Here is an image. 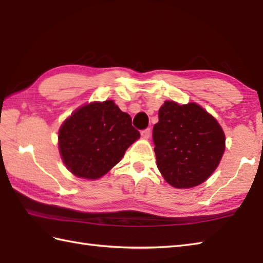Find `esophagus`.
<instances>
[{
  "instance_id": "esophagus-1",
  "label": "esophagus",
  "mask_w": 263,
  "mask_h": 263,
  "mask_svg": "<svg viewBox=\"0 0 263 263\" xmlns=\"http://www.w3.org/2000/svg\"><path fill=\"white\" fill-rule=\"evenodd\" d=\"M150 133H152V130H150V128L148 127V128H146V130L141 131V136H142L143 139H149L150 138Z\"/></svg>"
}]
</instances>
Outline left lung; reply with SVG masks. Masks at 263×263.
Returning a JSON list of instances; mask_svg holds the SVG:
<instances>
[{
	"label": "left lung",
	"mask_w": 263,
	"mask_h": 263,
	"mask_svg": "<svg viewBox=\"0 0 263 263\" xmlns=\"http://www.w3.org/2000/svg\"><path fill=\"white\" fill-rule=\"evenodd\" d=\"M153 138L157 167L165 181L190 189L208 180L225 152V133L200 105L166 100L158 111Z\"/></svg>",
	"instance_id": "1"
}]
</instances>
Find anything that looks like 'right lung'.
Returning a JSON list of instances; mask_svg holds the SVG:
<instances>
[{"label": "right lung", "mask_w": 263, "mask_h": 263, "mask_svg": "<svg viewBox=\"0 0 263 263\" xmlns=\"http://www.w3.org/2000/svg\"><path fill=\"white\" fill-rule=\"evenodd\" d=\"M140 138L131 116L114 100L93 102L76 109L59 130V149L72 174L97 180L123 158Z\"/></svg>", "instance_id": "obj_1"}]
</instances>
